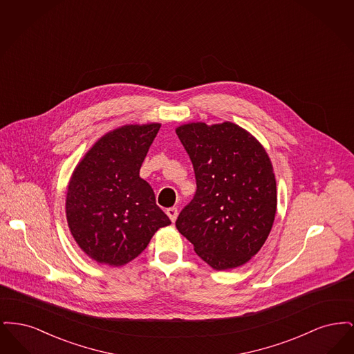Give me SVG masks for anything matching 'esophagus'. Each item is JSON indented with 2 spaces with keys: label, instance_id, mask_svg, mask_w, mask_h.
Masks as SVG:
<instances>
[{
  "label": "esophagus",
  "instance_id": "34e87169",
  "mask_svg": "<svg viewBox=\"0 0 354 354\" xmlns=\"http://www.w3.org/2000/svg\"><path fill=\"white\" fill-rule=\"evenodd\" d=\"M166 214L169 215V219H171V221L174 223V221L176 220V218H178V208H176V207H171V208H167Z\"/></svg>",
  "mask_w": 354,
  "mask_h": 354
}]
</instances>
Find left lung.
<instances>
[{"label":"left lung","mask_w":354,"mask_h":354,"mask_svg":"<svg viewBox=\"0 0 354 354\" xmlns=\"http://www.w3.org/2000/svg\"><path fill=\"white\" fill-rule=\"evenodd\" d=\"M192 162L196 192L175 223L214 270L250 261L270 235L277 207L276 179L261 143L232 122L176 127Z\"/></svg>","instance_id":"1"}]
</instances>
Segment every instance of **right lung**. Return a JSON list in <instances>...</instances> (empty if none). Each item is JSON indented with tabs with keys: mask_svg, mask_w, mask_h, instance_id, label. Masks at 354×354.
I'll use <instances>...</instances> for the list:
<instances>
[{
	"mask_svg": "<svg viewBox=\"0 0 354 354\" xmlns=\"http://www.w3.org/2000/svg\"><path fill=\"white\" fill-rule=\"evenodd\" d=\"M160 123L124 124L101 136L73 171L66 192L70 232L90 259L120 267L171 224L139 176Z\"/></svg>",
	"mask_w": 354,
	"mask_h": 354,
	"instance_id": "1",
	"label": "right lung"
}]
</instances>
